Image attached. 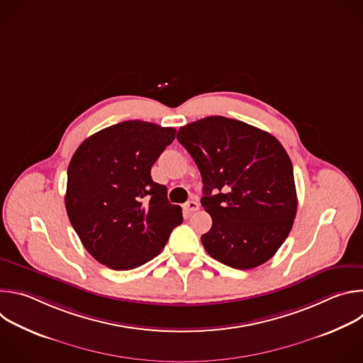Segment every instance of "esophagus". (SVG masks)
Listing matches in <instances>:
<instances>
[{
  "label": "esophagus",
  "instance_id": "esophagus-1",
  "mask_svg": "<svg viewBox=\"0 0 363 363\" xmlns=\"http://www.w3.org/2000/svg\"><path fill=\"white\" fill-rule=\"evenodd\" d=\"M184 210L186 213H194V211H198L199 210V203L196 201H188L185 205H184Z\"/></svg>",
  "mask_w": 363,
  "mask_h": 363
}]
</instances>
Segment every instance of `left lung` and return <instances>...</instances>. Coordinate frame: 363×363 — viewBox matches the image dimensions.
Here are the masks:
<instances>
[{
    "label": "left lung",
    "instance_id": "left-lung-1",
    "mask_svg": "<svg viewBox=\"0 0 363 363\" xmlns=\"http://www.w3.org/2000/svg\"><path fill=\"white\" fill-rule=\"evenodd\" d=\"M177 139L202 177L201 203L213 218L202 245L220 263L262 266L287 238L297 213L293 165L269 132L224 116L182 126Z\"/></svg>",
    "mask_w": 363,
    "mask_h": 363
}]
</instances>
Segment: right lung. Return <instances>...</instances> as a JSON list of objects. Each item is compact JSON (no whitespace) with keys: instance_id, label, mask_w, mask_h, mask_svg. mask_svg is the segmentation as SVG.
I'll use <instances>...</instances> for the list:
<instances>
[{"instance_id":"add662e5","label":"right lung","mask_w":363,"mask_h":363,"mask_svg":"<svg viewBox=\"0 0 363 363\" xmlns=\"http://www.w3.org/2000/svg\"><path fill=\"white\" fill-rule=\"evenodd\" d=\"M174 128L126 121L89 136L67 169L66 211L84 248L113 270L157 257L182 223L181 206L150 168L175 139Z\"/></svg>"}]
</instances>
